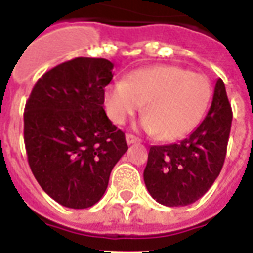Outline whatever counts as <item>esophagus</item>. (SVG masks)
<instances>
[{
	"label": "esophagus",
	"instance_id": "esophagus-1",
	"mask_svg": "<svg viewBox=\"0 0 253 253\" xmlns=\"http://www.w3.org/2000/svg\"><path fill=\"white\" fill-rule=\"evenodd\" d=\"M126 141H127V144H128V145L138 144L139 138H137V137H135V135H132V134H127Z\"/></svg>",
	"mask_w": 253,
	"mask_h": 253
}]
</instances>
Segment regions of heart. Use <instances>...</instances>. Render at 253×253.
<instances>
[{"mask_svg": "<svg viewBox=\"0 0 253 253\" xmlns=\"http://www.w3.org/2000/svg\"><path fill=\"white\" fill-rule=\"evenodd\" d=\"M212 97L210 79L178 65H152L111 84L104 93L109 119L125 125L145 104L141 126L164 141H176L203 121Z\"/></svg>", "mask_w": 253, "mask_h": 253, "instance_id": "1", "label": "heart"}]
</instances>
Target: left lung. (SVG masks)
<instances>
[{
	"label": "left lung",
	"instance_id": "8db88e82",
	"mask_svg": "<svg viewBox=\"0 0 253 253\" xmlns=\"http://www.w3.org/2000/svg\"><path fill=\"white\" fill-rule=\"evenodd\" d=\"M231 118L225 84L219 78L206 119L188 138L149 149L144 181L157 203L189 206L208 192L225 163Z\"/></svg>",
	"mask_w": 253,
	"mask_h": 253
}]
</instances>
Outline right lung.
<instances>
[{
    "mask_svg": "<svg viewBox=\"0 0 253 253\" xmlns=\"http://www.w3.org/2000/svg\"><path fill=\"white\" fill-rule=\"evenodd\" d=\"M112 70L107 59L77 57L61 63L38 79L26 102L30 169L41 188L68 208L98 203L111 171L128 149L125 132L102 108Z\"/></svg>",
    "mask_w": 253,
    "mask_h": 253,
    "instance_id": "add662e5",
    "label": "right lung"
}]
</instances>
